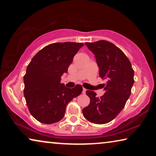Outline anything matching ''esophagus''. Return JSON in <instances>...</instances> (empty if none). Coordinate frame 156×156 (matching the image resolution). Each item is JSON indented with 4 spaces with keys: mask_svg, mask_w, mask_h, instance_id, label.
<instances>
[{
    "mask_svg": "<svg viewBox=\"0 0 156 156\" xmlns=\"http://www.w3.org/2000/svg\"><path fill=\"white\" fill-rule=\"evenodd\" d=\"M86 91H87V89H85V88H83L82 93H83V94H85V93H86Z\"/></svg>",
    "mask_w": 156,
    "mask_h": 156,
    "instance_id": "34e87169",
    "label": "esophagus"
}]
</instances>
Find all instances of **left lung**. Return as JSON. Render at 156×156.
I'll return each mask as SVG.
<instances>
[{
    "label": "left lung",
    "instance_id": "1",
    "mask_svg": "<svg viewBox=\"0 0 156 156\" xmlns=\"http://www.w3.org/2000/svg\"><path fill=\"white\" fill-rule=\"evenodd\" d=\"M85 44L94 55L100 77L107 82L104 84L105 93L100 98L94 91H86L90 103L83 108V115L91 123L104 124L116 118L124 107L134 83V71L122 50L112 42L99 40Z\"/></svg>",
    "mask_w": 156,
    "mask_h": 156
}]
</instances>
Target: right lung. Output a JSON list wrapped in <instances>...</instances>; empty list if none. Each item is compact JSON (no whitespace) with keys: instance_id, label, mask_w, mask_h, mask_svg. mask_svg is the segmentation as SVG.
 Returning a JSON list of instances; mask_svg holds the SVG:
<instances>
[{"instance_id":"right-lung-1","label":"right lung","mask_w":156,"mask_h":156,"mask_svg":"<svg viewBox=\"0 0 156 156\" xmlns=\"http://www.w3.org/2000/svg\"><path fill=\"white\" fill-rule=\"evenodd\" d=\"M83 45L71 42L48 44L27 65L23 77L24 96L31 115L40 123L51 124L62 120L67 104L82 93V85L70 89L60 81Z\"/></svg>"}]
</instances>
